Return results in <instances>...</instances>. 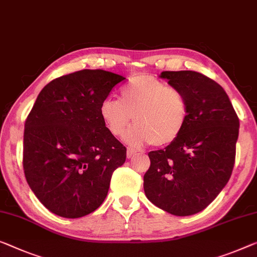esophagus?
<instances>
[{
	"label": "esophagus",
	"mask_w": 257,
	"mask_h": 257,
	"mask_svg": "<svg viewBox=\"0 0 257 257\" xmlns=\"http://www.w3.org/2000/svg\"><path fill=\"white\" fill-rule=\"evenodd\" d=\"M136 153H137V151L134 150V149H132V148L127 149V157H128V158H132V157L135 156Z\"/></svg>",
	"instance_id": "1"
}]
</instances>
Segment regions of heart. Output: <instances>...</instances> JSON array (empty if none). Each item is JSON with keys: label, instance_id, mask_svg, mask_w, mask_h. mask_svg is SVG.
Returning a JSON list of instances; mask_svg holds the SVG:
<instances>
[{"label": "heart", "instance_id": "heart-1", "mask_svg": "<svg viewBox=\"0 0 257 257\" xmlns=\"http://www.w3.org/2000/svg\"><path fill=\"white\" fill-rule=\"evenodd\" d=\"M100 116L108 132L123 136L133 147L150 144L166 147L179 139L189 116L186 94L178 87L148 74L136 75L121 87L120 100L106 98Z\"/></svg>", "mask_w": 257, "mask_h": 257}]
</instances>
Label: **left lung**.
I'll list each match as a JSON object with an SVG mask.
<instances>
[{"instance_id":"8db88e82","label":"left lung","mask_w":257,"mask_h":257,"mask_svg":"<svg viewBox=\"0 0 257 257\" xmlns=\"http://www.w3.org/2000/svg\"><path fill=\"white\" fill-rule=\"evenodd\" d=\"M160 77L186 94L189 116L177 141L148 153L144 193L164 211L190 216L204 210L231 178L239 117L223 87L203 74L163 71Z\"/></svg>"}]
</instances>
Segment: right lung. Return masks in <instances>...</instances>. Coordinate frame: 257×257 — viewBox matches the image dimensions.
Listing matches in <instances>:
<instances>
[{
  "label": "right lung",
  "instance_id": "1",
  "mask_svg": "<svg viewBox=\"0 0 257 257\" xmlns=\"http://www.w3.org/2000/svg\"><path fill=\"white\" fill-rule=\"evenodd\" d=\"M125 78L84 69L53 79L26 117L23 167L30 188L49 211L64 218L93 212L127 149L108 132L100 105Z\"/></svg>",
  "mask_w": 257,
  "mask_h": 257
}]
</instances>
